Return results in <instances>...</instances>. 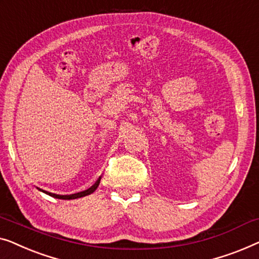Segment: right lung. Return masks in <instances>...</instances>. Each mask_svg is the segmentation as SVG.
<instances>
[{
    "label": "right lung",
    "instance_id": "1",
    "mask_svg": "<svg viewBox=\"0 0 259 259\" xmlns=\"http://www.w3.org/2000/svg\"><path fill=\"white\" fill-rule=\"evenodd\" d=\"M100 181H101V177L98 178L96 183H95L92 188L87 189L84 191H81V192H77V194H72V195H56V194H52V192H47V194L53 196V197L55 198H60V199H75V198H79V197H84V196H88L90 194H93V192L96 190L98 184H100Z\"/></svg>",
    "mask_w": 259,
    "mask_h": 259
}]
</instances>
